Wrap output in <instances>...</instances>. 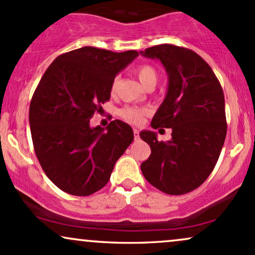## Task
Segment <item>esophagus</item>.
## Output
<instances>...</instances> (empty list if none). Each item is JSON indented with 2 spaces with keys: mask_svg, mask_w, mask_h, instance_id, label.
<instances>
[{
  "mask_svg": "<svg viewBox=\"0 0 255 255\" xmlns=\"http://www.w3.org/2000/svg\"><path fill=\"white\" fill-rule=\"evenodd\" d=\"M133 133H134V139H135V140L139 139V130H137L136 128H134Z\"/></svg>",
  "mask_w": 255,
  "mask_h": 255,
  "instance_id": "1",
  "label": "esophagus"
}]
</instances>
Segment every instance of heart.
I'll return each instance as SVG.
<instances>
[{"label": "heart", "mask_w": 255, "mask_h": 255, "mask_svg": "<svg viewBox=\"0 0 255 255\" xmlns=\"http://www.w3.org/2000/svg\"><path fill=\"white\" fill-rule=\"evenodd\" d=\"M135 75L144 87L148 84L156 85L157 72L152 66H148V64H142V66L137 67V68L135 69ZM118 83H119L118 78L114 79L113 83H111V92L113 93L116 91ZM119 114H120V116H121L124 120H126L127 122H129V124H133V125H136V124H139V122H141L142 116L146 114V110L140 109V108L126 107V108H122V109L120 110Z\"/></svg>", "instance_id": "1"}]
</instances>
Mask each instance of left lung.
I'll use <instances>...</instances> for the list:
<instances>
[{
  "label": "left lung",
  "mask_w": 255,
  "mask_h": 255,
  "mask_svg": "<svg viewBox=\"0 0 255 255\" xmlns=\"http://www.w3.org/2000/svg\"><path fill=\"white\" fill-rule=\"evenodd\" d=\"M140 54L159 60L168 74V92L152 128L172 130L169 141H159L154 131L140 133L151 147L142 175L166 194H186L205 182L221 154L227 135L223 90L211 67L193 50L160 44Z\"/></svg>",
  "instance_id": "1"
}]
</instances>
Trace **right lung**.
I'll return each instance as SVG.
<instances>
[{
	"instance_id": "add662e5",
	"label": "right lung",
	"mask_w": 255,
	"mask_h": 255,
	"mask_svg": "<svg viewBox=\"0 0 255 255\" xmlns=\"http://www.w3.org/2000/svg\"><path fill=\"white\" fill-rule=\"evenodd\" d=\"M139 52L84 46L60 55L40 79L30 104L34 152L45 175L61 191L86 197L109 181L115 163L134 139L133 129L115 120L90 127L110 99L111 83Z\"/></svg>"
}]
</instances>
